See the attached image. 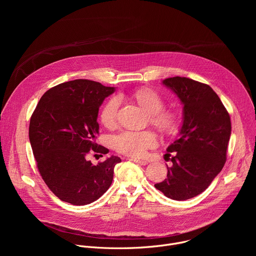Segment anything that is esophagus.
Wrapping results in <instances>:
<instances>
[{"label": "esophagus", "mask_w": 256, "mask_h": 256, "mask_svg": "<svg viewBox=\"0 0 256 256\" xmlns=\"http://www.w3.org/2000/svg\"><path fill=\"white\" fill-rule=\"evenodd\" d=\"M128 160L130 161H134V162H136V163H138L140 165H147L148 164V161H146V160H140V159H134V158H130Z\"/></svg>", "instance_id": "34e87169"}]
</instances>
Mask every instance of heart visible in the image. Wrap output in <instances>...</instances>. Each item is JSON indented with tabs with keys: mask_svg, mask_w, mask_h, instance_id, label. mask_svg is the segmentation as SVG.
I'll return each instance as SVG.
<instances>
[{
	"mask_svg": "<svg viewBox=\"0 0 256 256\" xmlns=\"http://www.w3.org/2000/svg\"><path fill=\"white\" fill-rule=\"evenodd\" d=\"M132 98L148 114L149 122L162 134L170 136L180 126L179 114L170 108H163L162 96L153 89L142 87L136 90ZM118 99L108 100L100 112V120L107 128H112L118 124ZM157 142L156 134L151 130L124 132L114 138V148L118 152L130 157H140L146 150L154 147Z\"/></svg>",
	"mask_w": 256,
	"mask_h": 256,
	"instance_id": "heart-1",
	"label": "heart"
}]
</instances>
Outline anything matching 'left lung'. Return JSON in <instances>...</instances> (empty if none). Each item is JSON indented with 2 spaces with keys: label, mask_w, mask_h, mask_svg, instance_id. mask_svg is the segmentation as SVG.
I'll use <instances>...</instances> for the list:
<instances>
[{
  "label": "left lung",
  "mask_w": 256,
  "mask_h": 256,
  "mask_svg": "<svg viewBox=\"0 0 256 256\" xmlns=\"http://www.w3.org/2000/svg\"><path fill=\"white\" fill-rule=\"evenodd\" d=\"M163 84L184 104V124L180 136L169 146L165 155L172 166H167V177L155 188L171 200H186L204 192L223 169L231 120L208 85L178 76L165 79Z\"/></svg>",
  "instance_id": "obj_1"
}]
</instances>
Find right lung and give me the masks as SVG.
Wrapping results in <instances>:
<instances>
[{
    "mask_svg": "<svg viewBox=\"0 0 256 256\" xmlns=\"http://www.w3.org/2000/svg\"><path fill=\"white\" fill-rule=\"evenodd\" d=\"M114 90L84 79L64 82L48 90L31 116L29 140L36 165L48 188L62 202L91 204L112 184L120 158L112 156L93 165L87 156L109 152L95 138L99 107Z\"/></svg>",
    "mask_w": 256,
    "mask_h": 256,
    "instance_id": "1",
    "label": "right lung"
}]
</instances>
